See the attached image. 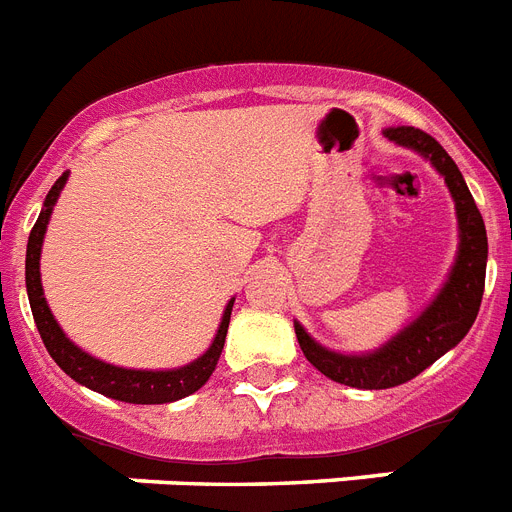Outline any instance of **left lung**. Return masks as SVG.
<instances>
[{
  "instance_id": "1",
  "label": "left lung",
  "mask_w": 512,
  "mask_h": 512,
  "mask_svg": "<svg viewBox=\"0 0 512 512\" xmlns=\"http://www.w3.org/2000/svg\"><path fill=\"white\" fill-rule=\"evenodd\" d=\"M384 136L394 144L417 151L443 175L456 203L459 252L448 281L430 301L428 309L373 353L345 355L327 350L299 322H293L306 361L327 379L355 389H389L404 384L433 366L443 353L456 348L477 319L484 293V273H487V229L456 162L433 136L420 128H386Z\"/></svg>"
}]
</instances>
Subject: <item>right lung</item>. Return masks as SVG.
<instances>
[{
    "mask_svg": "<svg viewBox=\"0 0 512 512\" xmlns=\"http://www.w3.org/2000/svg\"><path fill=\"white\" fill-rule=\"evenodd\" d=\"M66 177L69 175L64 172L59 180L53 182V188L48 190L41 216H38L33 231H30L28 255H25V286H28L30 309H33V319L35 324H38L43 345H46L51 358L59 363V368L66 376H71L77 384L87 386V389L100 391L105 397L118 399V402L164 404L188 397V394H193V391H198L206 384L208 376H211L213 368H216V363H219V355L221 350H224L226 330H229V317L234 299L226 304L219 332L213 337L211 348H208L198 361L188 363V366L182 368H172V371H133V368L110 366V363L105 361H97L90 353H84L82 348H77V345L64 335L59 322L53 319L41 286L43 237H46V226L48 219H51L53 206L59 201L61 188L66 185Z\"/></svg>",
    "mask_w": 512,
    "mask_h": 512,
    "instance_id": "right-lung-1",
    "label": "right lung"
}]
</instances>
